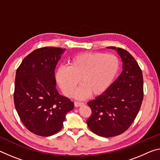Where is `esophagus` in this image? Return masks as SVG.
Instances as JSON below:
<instances>
[{
  "label": "esophagus",
  "mask_w": 160,
  "mask_h": 160,
  "mask_svg": "<svg viewBox=\"0 0 160 160\" xmlns=\"http://www.w3.org/2000/svg\"><path fill=\"white\" fill-rule=\"evenodd\" d=\"M74 105H75V107L78 108V107H80V106H81V105H84V103L79 102H75Z\"/></svg>",
  "instance_id": "34e87169"
}]
</instances>
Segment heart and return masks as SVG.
I'll return each instance as SVG.
<instances>
[{"instance_id": "obj_1", "label": "heart", "mask_w": 160, "mask_h": 160, "mask_svg": "<svg viewBox=\"0 0 160 160\" xmlns=\"http://www.w3.org/2000/svg\"><path fill=\"white\" fill-rule=\"evenodd\" d=\"M68 65L56 70V82L64 95L70 97L80 79L81 85L74 97L84 99L90 94L100 95L110 88L118 72L120 60L114 54L84 52L71 58Z\"/></svg>"}]
</instances>
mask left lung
<instances>
[{
    "mask_svg": "<svg viewBox=\"0 0 160 160\" xmlns=\"http://www.w3.org/2000/svg\"><path fill=\"white\" fill-rule=\"evenodd\" d=\"M122 61V71L105 92L88 105L92 115L87 124L96 135L111 138L120 135L130 128L140 109L143 100V77L135 58L127 50L116 47Z\"/></svg>",
    "mask_w": 160,
    "mask_h": 160,
    "instance_id": "left-lung-1",
    "label": "left lung"
}]
</instances>
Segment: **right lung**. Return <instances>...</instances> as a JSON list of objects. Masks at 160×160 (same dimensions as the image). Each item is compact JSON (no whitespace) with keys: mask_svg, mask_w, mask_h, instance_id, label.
Listing matches in <instances>:
<instances>
[{"mask_svg":"<svg viewBox=\"0 0 160 160\" xmlns=\"http://www.w3.org/2000/svg\"><path fill=\"white\" fill-rule=\"evenodd\" d=\"M65 49L45 47L25 57L17 69L14 104L22 122L35 135L48 137L61 130L74 108L56 89L55 70Z\"/></svg>","mask_w":160,"mask_h":160,"instance_id":"add662e5","label":"right lung"}]
</instances>
